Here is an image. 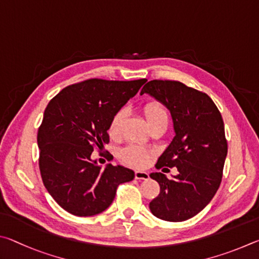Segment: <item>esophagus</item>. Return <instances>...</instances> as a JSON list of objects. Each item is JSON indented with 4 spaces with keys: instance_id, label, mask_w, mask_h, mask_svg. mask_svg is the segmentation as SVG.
Here are the masks:
<instances>
[{
    "instance_id": "obj_1",
    "label": "esophagus",
    "mask_w": 259,
    "mask_h": 259,
    "mask_svg": "<svg viewBox=\"0 0 259 259\" xmlns=\"http://www.w3.org/2000/svg\"><path fill=\"white\" fill-rule=\"evenodd\" d=\"M134 176L137 180H148L149 179V174L147 173V171L138 170V171H135Z\"/></svg>"
}]
</instances>
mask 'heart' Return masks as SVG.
Returning <instances> with one entry per match:
<instances>
[{
	"label": "heart",
	"mask_w": 259,
	"mask_h": 259,
	"mask_svg": "<svg viewBox=\"0 0 259 259\" xmlns=\"http://www.w3.org/2000/svg\"><path fill=\"white\" fill-rule=\"evenodd\" d=\"M143 113L146 116L149 126L158 121H168V110L164 104L158 101H150L147 102L143 106ZM126 118V109L121 108L117 110L113 116L111 117L110 122H109V135L111 138H117L120 134L122 124H124ZM120 159L127 165L134 167H143L147 165L149 158L151 157V152L146 150L141 147L127 146L124 149H121L119 152Z\"/></svg>",
	"instance_id": "obj_1"
}]
</instances>
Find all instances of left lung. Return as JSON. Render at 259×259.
Here are the masks:
<instances>
[{
    "label": "left lung",
    "mask_w": 259,
    "mask_h": 259,
    "mask_svg": "<svg viewBox=\"0 0 259 259\" xmlns=\"http://www.w3.org/2000/svg\"><path fill=\"white\" fill-rule=\"evenodd\" d=\"M143 93L164 103L174 121L175 137L156 168L166 166L179 170L174 180L162 173L150 174L160 192L149 208L160 220L187 221L210 202L221 185L228 155L223 118L209 95L179 80H150L143 86Z\"/></svg>",
    "instance_id": "obj_1"
}]
</instances>
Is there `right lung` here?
Masks as SVG:
<instances>
[{
    "instance_id": "right-lung-1",
    "label": "right lung",
    "mask_w": 259,
    "mask_h": 259,
    "mask_svg": "<svg viewBox=\"0 0 259 259\" xmlns=\"http://www.w3.org/2000/svg\"><path fill=\"white\" fill-rule=\"evenodd\" d=\"M146 78H90L61 90L45 108L37 133L40 176L49 193L66 211L86 217L111 205L118 185L134 179V171L92 161L109 143V122L133 98Z\"/></svg>"
}]
</instances>
